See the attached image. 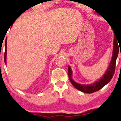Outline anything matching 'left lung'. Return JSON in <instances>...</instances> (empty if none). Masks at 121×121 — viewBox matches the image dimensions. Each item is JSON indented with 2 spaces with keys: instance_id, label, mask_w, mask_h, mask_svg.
<instances>
[{
  "instance_id": "obj_1",
  "label": "left lung",
  "mask_w": 121,
  "mask_h": 121,
  "mask_svg": "<svg viewBox=\"0 0 121 121\" xmlns=\"http://www.w3.org/2000/svg\"><path fill=\"white\" fill-rule=\"evenodd\" d=\"M118 41L117 37L116 36L115 33H114L112 56V59L109 63V66L108 67L106 71L105 72V73L102 76L101 78L91 84H81L78 83V82H75L72 78L73 71H72L71 67L69 65L68 66V75L69 78V80L75 88L79 91H82V92L90 94V93H92L95 92V91H99L105 85L107 84L113 78L114 71H115L116 60H117L119 52V42L118 44Z\"/></svg>"
}]
</instances>
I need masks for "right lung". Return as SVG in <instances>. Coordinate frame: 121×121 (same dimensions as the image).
Listing matches in <instances>:
<instances>
[{
    "label": "right lung",
    "instance_id": "1",
    "mask_svg": "<svg viewBox=\"0 0 121 121\" xmlns=\"http://www.w3.org/2000/svg\"><path fill=\"white\" fill-rule=\"evenodd\" d=\"M7 37L6 38L5 41V53H4V62H5V64H7Z\"/></svg>",
    "mask_w": 121,
    "mask_h": 121
}]
</instances>
